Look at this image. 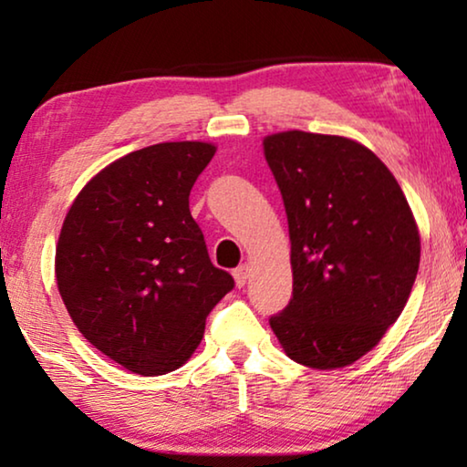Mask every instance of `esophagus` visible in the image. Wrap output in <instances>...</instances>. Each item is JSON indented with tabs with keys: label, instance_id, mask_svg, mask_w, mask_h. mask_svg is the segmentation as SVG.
Returning <instances> with one entry per match:
<instances>
[{
	"label": "esophagus",
	"instance_id": "obj_1",
	"mask_svg": "<svg viewBox=\"0 0 467 467\" xmlns=\"http://www.w3.org/2000/svg\"><path fill=\"white\" fill-rule=\"evenodd\" d=\"M233 275H234L236 286L243 288L244 284H247V278H249V265H239V267H236V270L233 272Z\"/></svg>",
	"mask_w": 467,
	"mask_h": 467
}]
</instances>
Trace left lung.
Here are the masks:
<instances>
[{"label":"left lung","mask_w":467,"mask_h":467,"mask_svg":"<svg viewBox=\"0 0 467 467\" xmlns=\"http://www.w3.org/2000/svg\"><path fill=\"white\" fill-rule=\"evenodd\" d=\"M286 208L292 298L270 326L311 368H342L381 342L404 311L420 234L389 169L358 141L309 131L264 140Z\"/></svg>","instance_id":"1"}]
</instances>
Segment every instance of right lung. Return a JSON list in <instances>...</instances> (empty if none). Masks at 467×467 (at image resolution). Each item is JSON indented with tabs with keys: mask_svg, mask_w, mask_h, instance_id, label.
I'll return each mask as SVG.
<instances>
[{
	"mask_svg": "<svg viewBox=\"0 0 467 467\" xmlns=\"http://www.w3.org/2000/svg\"><path fill=\"white\" fill-rule=\"evenodd\" d=\"M216 146L164 141L92 177L63 220L55 275L88 342L138 375H164L200 346L205 317L234 288L210 262L189 193Z\"/></svg>",
	"mask_w": 467,
	"mask_h": 467,
	"instance_id": "add662e5",
	"label": "right lung"
}]
</instances>
